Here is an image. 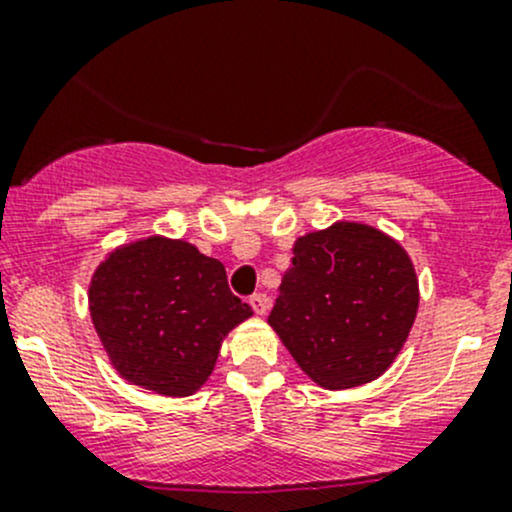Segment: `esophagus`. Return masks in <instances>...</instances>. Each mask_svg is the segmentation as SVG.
Instances as JSON below:
<instances>
[{
	"label": "esophagus",
	"mask_w": 512,
	"mask_h": 512,
	"mask_svg": "<svg viewBox=\"0 0 512 512\" xmlns=\"http://www.w3.org/2000/svg\"><path fill=\"white\" fill-rule=\"evenodd\" d=\"M250 304H252V309H255V314H260L262 317V314L270 309V297H267L265 292H257L250 297Z\"/></svg>",
	"instance_id": "esophagus-1"
}]
</instances>
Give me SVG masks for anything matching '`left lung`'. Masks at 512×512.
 <instances>
[{
    "instance_id": "1",
    "label": "left lung",
    "mask_w": 512,
    "mask_h": 512,
    "mask_svg": "<svg viewBox=\"0 0 512 512\" xmlns=\"http://www.w3.org/2000/svg\"><path fill=\"white\" fill-rule=\"evenodd\" d=\"M418 312L411 257L361 223L307 232L292 247L270 327L322 389H354L384 374Z\"/></svg>"
}]
</instances>
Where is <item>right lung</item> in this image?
<instances>
[{
  "label": "right lung",
  "mask_w": 512,
  "mask_h": 512,
  "mask_svg": "<svg viewBox=\"0 0 512 512\" xmlns=\"http://www.w3.org/2000/svg\"><path fill=\"white\" fill-rule=\"evenodd\" d=\"M89 309L113 369L160 396L195 394L227 332L252 317L223 262L160 235L108 252L91 277Z\"/></svg>",
  "instance_id": "add662e5"
}]
</instances>
